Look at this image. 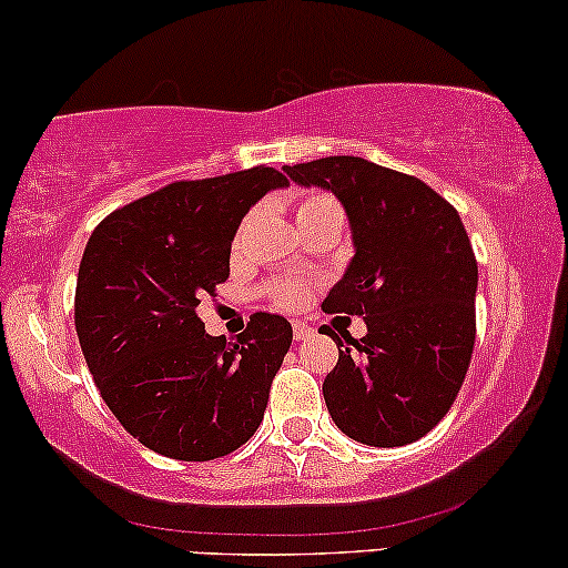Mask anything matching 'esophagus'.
<instances>
[{"mask_svg":"<svg viewBox=\"0 0 568 568\" xmlns=\"http://www.w3.org/2000/svg\"><path fill=\"white\" fill-rule=\"evenodd\" d=\"M310 334H312L310 325H304V323H293V338H296V342H302V338H306Z\"/></svg>","mask_w":568,"mask_h":568,"instance_id":"34e87169","label":"esophagus"}]
</instances>
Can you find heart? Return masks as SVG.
Wrapping results in <instances>:
<instances>
[{
    "instance_id": "heart-1",
    "label": "heart",
    "mask_w": 568,
    "mask_h": 568,
    "mask_svg": "<svg viewBox=\"0 0 568 568\" xmlns=\"http://www.w3.org/2000/svg\"><path fill=\"white\" fill-rule=\"evenodd\" d=\"M323 216H342V211H338V205L331 197H325V194H306V197L298 202V224L302 221H310V219H323ZM243 224L240 226L237 237H234V247L240 245V240H243V232H245ZM272 293V302L277 306H285V310H291V306H298L304 302V285L302 283H293V280H285V283H277L270 288Z\"/></svg>"
}]
</instances>
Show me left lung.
Segmentation results:
<instances>
[{"label":"left lung","instance_id":"8db88e82","mask_svg":"<svg viewBox=\"0 0 568 568\" xmlns=\"http://www.w3.org/2000/svg\"><path fill=\"white\" fill-rule=\"evenodd\" d=\"M291 181L334 192L355 256L323 310L361 315L325 376L331 419L352 440L395 448L425 438L456 400L475 344L478 262L454 205L414 175L363 158L285 165Z\"/></svg>","mask_w":568,"mask_h":568}]
</instances>
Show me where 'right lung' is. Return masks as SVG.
Instances as JSON below:
<instances>
[{
	"instance_id": "1",
	"label": "right lung",
	"mask_w": 568,
	"mask_h": 568,
	"mask_svg": "<svg viewBox=\"0 0 568 568\" xmlns=\"http://www.w3.org/2000/svg\"><path fill=\"white\" fill-rule=\"evenodd\" d=\"M275 168L175 181L95 226L80 264L74 323L98 393L120 425L162 456L232 454L264 419L291 323L256 312L234 344L205 334L202 298L230 277L240 221Z\"/></svg>"
}]
</instances>
